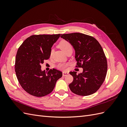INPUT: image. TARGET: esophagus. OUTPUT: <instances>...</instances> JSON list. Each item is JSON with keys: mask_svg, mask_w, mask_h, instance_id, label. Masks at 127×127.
I'll list each match as a JSON object with an SVG mask.
<instances>
[{"mask_svg": "<svg viewBox=\"0 0 127 127\" xmlns=\"http://www.w3.org/2000/svg\"><path fill=\"white\" fill-rule=\"evenodd\" d=\"M68 74H69V72H68V71H63V76H67Z\"/></svg>", "mask_w": 127, "mask_h": 127, "instance_id": "esophagus-1", "label": "esophagus"}]
</instances>
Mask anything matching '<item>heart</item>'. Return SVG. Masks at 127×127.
<instances>
[{
	"instance_id": "1",
	"label": "heart",
	"mask_w": 127,
	"mask_h": 127,
	"mask_svg": "<svg viewBox=\"0 0 127 127\" xmlns=\"http://www.w3.org/2000/svg\"><path fill=\"white\" fill-rule=\"evenodd\" d=\"M59 47L63 50L66 52L69 49H72V45L69 42H68L67 40H62L59 43ZM53 49H51L50 50V55L51 57L52 54H53ZM68 66V64L66 63H60L58 64L57 67L61 69H64L66 68Z\"/></svg>"
}]
</instances>
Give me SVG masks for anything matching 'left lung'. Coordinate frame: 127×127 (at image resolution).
<instances>
[{
	"instance_id": "left-lung-1",
	"label": "left lung",
	"mask_w": 127,
	"mask_h": 127,
	"mask_svg": "<svg viewBox=\"0 0 127 127\" xmlns=\"http://www.w3.org/2000/svg\"><path fill=\"white\" fill-rule=\"evenodd\" d=\"M60 37L74 47L76 67L83 68L80 74L69 72L74 78L69 85L71 91L81 96L93 94L102 85L107 72V60L101 45L93 36L80 33L61 34Z\"/></svg>"
}]
</instances>
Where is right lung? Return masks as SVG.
<instances>
[{"mask_svg":"<svg viewBox=\"0 0 127 127\" xmlns=\"http://www.w3.org/2000/svg\"><path fill=\"white\" fill-rule=\"evenodd\" d=\"M60 34H40L30 36L19 47L15 59V70L21 86L29 94L42 97L50 94L63 76L53 69L42 71L41 64L49 59L52 46Z\"/></svg>","mask_w":127,"mask_h":127,"instance_id":"obj_1","label":"right lung"}]
</instances>
